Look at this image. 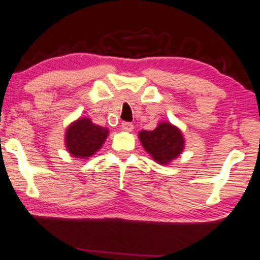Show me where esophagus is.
I'll return each instance as SVG.
<instances>
[{"mask_svg":"<svg viewBox=\"0 0 260 260\" xmlns=\"http://www.w3.org/2000/svg\"><path fill=\"white\" fill-rule=\"evenodd\" d=\"M122 129L124 131H126V133H131V131L134 130V125L131 123L124 122V123H122Z\"/></svg>","mask_w":260,"mask_h":260,"instance_id":"34e87169","label":"esophagus"}]
</instances>
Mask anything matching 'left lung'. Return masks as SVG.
Wrapping results in <instances>:
<instances>
[{"mask_svg": "<svg viewBox=\"0 0 260 260\" xmlns=\"http://www.w3.org/2000/svg\"><path fill=\"white\" fill-rule=\"evenodd\" d=\"M138 138L144 150L158 165L167 166L172 163L184 149L182 131L170 122L158 123L152 131H140Z\"/></svg>", "mask_w": 260, "mask_h": 260, "instance_id": "left-lung-1", "label": "left lung"}]
</instances>
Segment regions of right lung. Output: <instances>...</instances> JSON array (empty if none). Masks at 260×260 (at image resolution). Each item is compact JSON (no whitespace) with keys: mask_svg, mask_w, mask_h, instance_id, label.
<instances>
[{"mask_svg":"<svg viewBox=\"0 0 260 260\" xmlns=\"http://www.w3.org/2000/svg\"><path fill=\"white\" fill-rule=\"evenodd\" d=\"M108 136V127L97 125L87 117H80L65 131L66 150L81 161L88 159L103 147Z\"/></svg>","mask_w":260,"mask_h":260,"instance_id":"obj_1","label":"right lung"}]
</instances>
